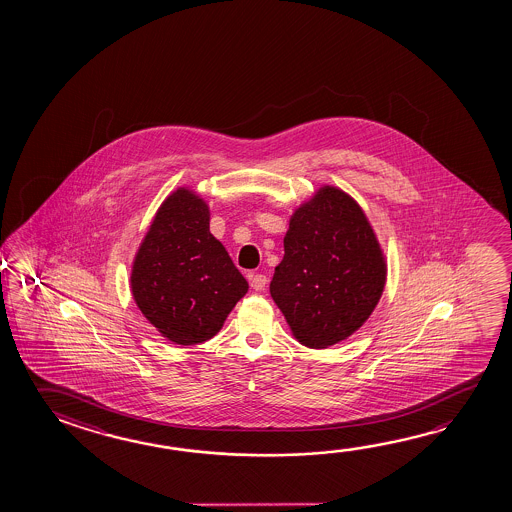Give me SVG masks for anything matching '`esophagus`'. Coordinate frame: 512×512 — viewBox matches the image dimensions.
<instances>
[{
    "mask_svg": "<svg viewBox=\"0 0 512 512\" xmlns=\"http://www.w3.org/2000/svg\"><path fill=\"white\" fill-rule=\"evenodd\" d=\"M268 284V278L266 275H262V273H255V275H250V285H252V289L255 291H262L264 287Z\"/></svg>",
    "mask_w": 512,
    "mask_h": 512,
    "instance_id": "obj_1",
    "label": "esophagus"
}]
</instances>
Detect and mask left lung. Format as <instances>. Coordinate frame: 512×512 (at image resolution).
<instances>
[{
  "label": "left lung",
  "instance_id": "left-lung-1",
  "mask_svg": "<svg viewBox=\"0 0 512 512\" xmlns=\"http://www.w3.org/2000/svg\"><path fill=\"white\" fill-rule=\"evenodd\" d=\"M384 284L386 262L361 207L323 187L294 212L269 293L300 343L327 348L362 327Z\"/></svg>",
  "mask_w": 512,
  "mask_h": 512
}]
</instances>
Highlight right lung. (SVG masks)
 I'll return each instance as SVG.
<instances>
[{
	"mask_svg": "<svg viewBox=\"0 0 512 512\" xmlns=\"http://www.w3.org/2000/svg\"><path fill=\"white\" fill-rule=\"evenodd\" d=\"M130 280L146 319L169 341L184 346L216 336L248 293L246 278L210 234L209 207L185 189L162 203Z\"/></svg>",
	"mask_w": 512,
	"mask_h": 512,
	"instance_id": "obj_1",
	"label": "right lung"
}]
</instances>
